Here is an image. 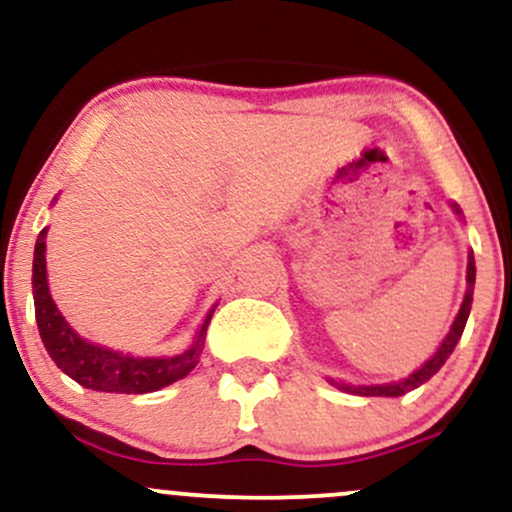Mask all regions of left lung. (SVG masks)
<instances>
[{
  "mask_svg": "<svg viewBox=\"0 0 512 512\" xmlns=\"http://www.w3.org/2000/svg\"><path fill=\"white\" fill-rule=\"evenodd\" d=\"M457 214H460V209L455 207ZM474 279H477V267H474V255L469 252V264H467V293H464V301H462V308L460 313H457L455 322H452L448 337L443 339V344L438 346V351L433 354V358H428V361L421 366L419 370H414V373L409 375V378L399 380V383H390V385H363V387H356V385H339L334 383L337 387H342V390L351 392V395H363V397H399V395H407V392L414 390V387L424 385L428 378H433V375L438 373L440 366H443L445 361H448L452 349H455L457 342H460L462 332H464V325H467V317H469V310H472V296H474Z\"/></svg>",
  "mask_w": 512,
  "mask_h": 512,
  "instance_id": "8db88e82",
  "label": "left lung"
}]
</instances>
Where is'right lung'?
I'll list each match as a JSON object with an SVG mask.
<instances>
[{"instance_id":"1","label":"right lung","mask_w":512,"mask_h":512,"mask_svg":"<svg viewBox=\"0 0 512 512\" xmlns=\"http://www.w3.org/2000/svg\"><path fill=\"white\" fill-rule=\"evenodd\" d=\"M45 236H48V228H43L38 240H35L33 301L40 339H43L45 349H48L52 361L57 363V368H62L69 378L88 387V390L144 395V392L161 390V387L185 378L197 366L211 313L204 320L192 349L170 358H134L81 339L64 322L57 305L52 303L48 274H45Z\"/></svg>"}]
</instances>
